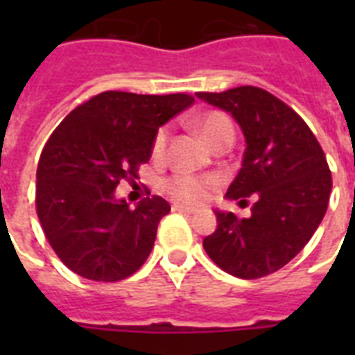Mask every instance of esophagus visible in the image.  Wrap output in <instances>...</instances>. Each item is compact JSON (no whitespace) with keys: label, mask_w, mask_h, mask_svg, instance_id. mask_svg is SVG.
Here are the masks:
<instances>
[{"label":"esophagus","mask_w":355,"mask_h":355,"mask_svg":"<svg viewBox=\"0 0 355 355\" xmlns=\"http://www.w3.org/2000/svg\"><path fill=\"white\" fill-rule=\"evenodd\" d=\"M173 211H178V214H186V216H193L195 211L193 208H188V206H180V205H173Z\"/></svg>","instance_id":"1"}]
</instances>
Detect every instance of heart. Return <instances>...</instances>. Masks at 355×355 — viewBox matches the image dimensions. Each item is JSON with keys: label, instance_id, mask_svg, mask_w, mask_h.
Listing matches in <instances>:
<instances>
[{"label": "heart", "instance_id": "obj_1", "mask_svg": "<svg viewBox=\"0 0 355 355\" xmlns=\"http://www.w3.org/2000/svg\"><path fill=\"white\" fill-rule=\"evenodd\" d=\"M193 128L200 134V138L210 145L211 149L219 144H232L234 141V125L227 114L211 112L200 114L199 118L193 119ZM167 141H169V130L166 127L158 128L153 139V156L162 158L166 155ZM216 182L211 178H200L188 173H175L164 182L166 191L173 200L182 202V205H200L202 200L208 199V195L214 189Z\"/></svg>", "mask_w": 355, "mask_h": 355}]
</instances>
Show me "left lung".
<instances>
[{"label": "left lung", "mask_w": 355, "mask_h": 355, "mask_svg": "<svg viewBox=\"0 0 355 355\" xmlns=\"http://www.w3.org/2000/svg\"><path fill=\"white\" fill-rule=\"evenodd\" d=\"M197 97L232 114L243 128V167L227 197L241 206L254 200L248 219L217 211L216 232L202 247L228 275H272L306 247L328 210L331 171L324 150L306 121L263 88L237 86Z\"/></svg>", "instance_id": "1"}]
</instances>
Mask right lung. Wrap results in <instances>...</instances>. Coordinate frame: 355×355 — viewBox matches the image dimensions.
Returning <instances> with one entry per match:
<instances>
[{"label": "right lung", "instance_id": "right-lung-1", "mask_svg": "<svg viewBox=\"0 0 355 355\" xmlns=\"http://www.w3.org/2000/svg\"><path fill=\"white\" fill-rule=\"evenodd\" d=\"M193 101L189 94L103 92L53 130L36 169V214L55 254L75 275L119 282L149 258L169 202L155 195L132 210L114 191L121 180L134 182L149 162L158 127Z\"/></svg>", "mask_w": 355, "mask_h": 355}]
</instances>
